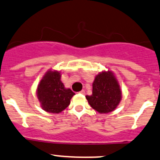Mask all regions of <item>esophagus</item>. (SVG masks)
Returning <instances> with one entry per match:
<instances>
[{
    "label": "esophagus",
    "mask_w": 160,
    "mask_h": 160,
    "mask_svg": "<svg viewBox=\"0 0 160 160\" xmlns=\"http://www.w3.org/2000/svg\"><path fill=\"white\" fill-rule=\"evenodd\" d=\"M80 94H84V93H85V90H82L80 92Z\"/></svg>",
    "instance_id": "esophagus-1"
}]
</instances>
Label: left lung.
Here are the masks:
<instances>
[{
  "label": "left lung",
  "instance_id": "left-lung-1",
  "mask_svg": "<svg viewBox=\"0 0 160 160\" xmlns=\"http://www.w3.org/2000/svg\"><path fill=\"white\" fill-rule=\"evenodd\" d=\"M86 99L99 113H108L116 110L122 100V90L112 71L102 70L96 75L93 93L86 96Z\"/></svg>",
  "mask_w": 160,
  "mask_h": 160
}]
</instances>
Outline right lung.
Wrapping results in <instances>:
<instances>
[{
	"instance_id": "1",
	"label": "right lung",
	"mask_w": 160,
	"mask_h": 160,
	"mask_svg": "<svg viewBox=\"0 0 160 160\" xmlns=\"http://www.w3.org/2000/svg\"><path fill=\"white\" fill-rule=\"evenodd\" d=\"M75 93L66 88L61 81V72L50 69L40 80L37 88V97L43 110L60 113L70 105Z\"/></svg>"
}]
</instances>
